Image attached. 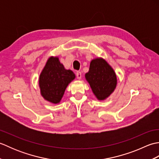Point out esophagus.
<instances>
[{"mask_svg":"<svg viewBox=\"0 0 159 159\" xmlns=\"http://www.w3.org/2000/svg\"><path fill=\"white\" fill-rule=\"evenodd\" d=\"M76 77H77V79H79V80H80V79H81V77H82L81 72H79V71H78V72H76Z\"/></svg>","mask_w":159,"mask_h":159,"instance_id":"34e87169","label":"esophagus"}]
</instances>
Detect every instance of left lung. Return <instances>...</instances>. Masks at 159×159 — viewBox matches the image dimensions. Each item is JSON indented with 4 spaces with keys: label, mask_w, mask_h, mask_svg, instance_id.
<instances>
[{
    "label": "left lung",
    "mask_w": 159,
    "mask_h": 159,
    "mask_svg": "<svg viewBox=\"0 0 159 159\" xmlns=\"http://www.w3.org/2000/svg\"><path fill=\"white\" fill-rule=\"evenodd\" d=\"M85 79L99 100H104L109 97L117 85L116 72L102 58L92 60L89 72L85 74Z\"/></svg>",
    "instance_id": "1"
}]
</instances>
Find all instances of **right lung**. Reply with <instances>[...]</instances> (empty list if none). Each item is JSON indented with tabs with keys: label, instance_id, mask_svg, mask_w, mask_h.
I'll return each mask as SVG.
<instances>
[{
	"label": "right lung",
	"instance_id": "obj_1",
	"mask_svg": "<svg viewBox=\"0 0 159 159\" xmlns=\"http://www.w3.org/2000/svg\"><path fill=\"white\" fill-rule=\"evenodd\" d=\"M75 79L72 70H66L58 57H50L39 75L41 95L53 104L59 103L67 86Z\"/></svg>",
	"mask_w": 159,
	"mask_h": 159
}]
</instances>
